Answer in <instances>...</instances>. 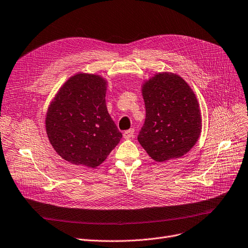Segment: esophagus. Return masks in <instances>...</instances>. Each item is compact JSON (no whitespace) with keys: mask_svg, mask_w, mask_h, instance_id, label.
<instances>
[{"mask_svg":"<svg viewBox=\"0 0 248 248\" xmlns=\"http://www.w3.org/2000/svg\"><path fill=\"white\" fill-rule=\"evenodd\" d=\"M123 136H124L125 140H130V138H133V136H134V129H133V128H132V129L125 131L123 133Z\"/></svg>","mask_w":248,"mask_h":248,"instance_id":"obj_1","label":"esophagus"}]
</instances>
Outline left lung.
<instances>
[{
    "mask_svg": "<svg viewBox=\"0 0 248 248\" xmlns=\"http://www.w3.org/2000/svg\"><path fill=\"white\" fill-rule=\"evenodd\" d=\"M145 121L137 140L153 160L186 155L199 140L202 113L192 88L176 73L161 72L141 85Z\"/></svg>",
    "mask_w": 248,
    "mask_h": 248,
    "instance_id": "left-lung-1",
    "label": "left lung"
}]
</instances>
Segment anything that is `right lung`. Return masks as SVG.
I'll return each instance as SVG.
<instances>
[{"instance_id":"1","label":"right lung","mask_w":248,"mask_h":248,"mask_svg":"<svg viewBox=\"0 0 248 248\" xmlns=\"http://www.w3.org/2000/svg\"><path fill=\"white\" fill-rule=\"evenodd\" d=\"M107 79L79 72L49 103L46 131L56 153L68 163L96 168L120 142L122 133L108 112Z\"/></svg>"}]
</instances>
